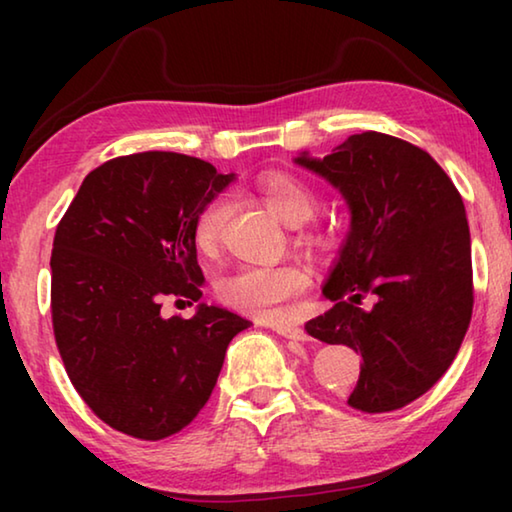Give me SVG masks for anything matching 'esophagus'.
<instances>
[{
	"mask_svg": "<svg viewBox=\"0 0 512 512\" xmlns=\"http://www.w3.org/2000/svg\"><path fill=\"white\" fill-rule=\"evenodd\" d=\"M275 323H277V329H280V332H282L284 336H291L293 332H296V323H293L291 316H287V314L277 316Z\"/></svg>",
	"mask_w": 512,
	"mask_h": 512,
	"instance_id": "obj_1",
	"label": "esophagus"
}]
</instances>
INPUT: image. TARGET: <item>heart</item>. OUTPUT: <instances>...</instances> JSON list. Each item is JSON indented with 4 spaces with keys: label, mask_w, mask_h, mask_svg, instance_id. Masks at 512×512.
Listing matches in <instances>:
<instances>
[{
    "label": "heart",
    "mask_w": 512,
    "mask_h": 512,
    "mask_svg": "<svg viewBox=\"0 0 512 512\" xmlns=\"http://www.w3.org/2000/svg\"><path fill=\"white\" fill-rule=\"evenodd\" d=\"M275 305H277V302H275ZM280 305H282V302H280Z\"/></svg>",
    "instance_id": "1"
}]
</instances>
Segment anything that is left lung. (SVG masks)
<instances>
[{"mask_svg": "<svg viewBox=\"0 0 512 512\" xmlns=\"http://www.w3.org/2000/svg\"><path fill=\"white\" fill-rule=\"evenodd\" d=\"M210 162L144 151L85 176L51 248V323L76 393L115 431L162 440L192 424L230 341L250 325L201 300L196 223L232 183ZM180 297L178 312L162 310Z\"/></svg>", "mask_w": 512, "mask_h": 512, "instance_id": "obj_1", "label": "left lung"}]
</instances>
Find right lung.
I'll return each instance as SVG.
<instances>
[{
    "label": "right lung",
    "instance_id": "right-lung-1",
    "mask_svg": "<svg viewBox=\"0 0 512 512\" xmlns=\"http://www.w3.org/2000/svg\"><path fill=\"white\" fill-rule=\"evenodd\" d=\"M296 162L327 178L350 207L348 237L323 289L334 307L305 329L361 354L352 409H402L445 375L470 327L463 198L427 151L377 131Z\"/></svg>",
    "mask_w": 512,
    "mask_h": 512
}]
</instances>
